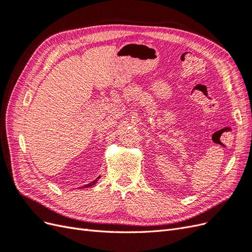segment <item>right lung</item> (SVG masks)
I'll use <instances>...</instances> for the list:
<instances>
[{"label":"right lung","instance_id":"obj_1","mask_svg":"<svg viewBox=\"0 0 252 252\" xmlns=\"http://www.w3.org/2000/svg\"><path fill=\"white\" fill-rule=\"evenodd\" d=\"M98 179H100V177H97L94 181H93V182H91V183H89V184H87V185H84V186H82V187H80V188H88V187H91V186H94V184H95V183L97 182V180Z\"/></svg>","mask_w":252,"mask_h":252}]
</instances>
